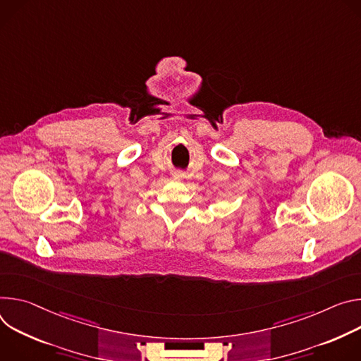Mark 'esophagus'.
Instances as JSON below:
<instances>
[{"label":"esophagus","instance_id":"1","mask_svg":"<svg viewBox=\"0 0 361 361\" xmlns=\"http://www.w3.org/2000/svg\"><path fill=\"white\" fill-rule=\"evenodd\" d=\"M175 178H176V179H179V178H180V173H176V175H175Z\"/></svg>","mask_w":361,"mask_h":361}]
</instances>
